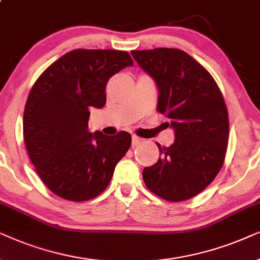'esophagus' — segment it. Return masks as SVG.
I'll use <instances>...</instances> for the list:
<instances>
[{
  "instance_id": "34e87169",
  "label": "esophagus",
  "mask_w": 260,
  "mask_h": 260,
  "mask_svg": "<svg viewBox=\"0 0 260 260\" xmlns=\"http://www.w3.org/2000/svg\"><path fill=\"white\" fill-rule=\"evenodd\" d=\"M143 138H140V137H138V136H136V134H133L132 136V144L134 145V146H136V145H139L140 143H143Z\"/></svg>"
}]
</instances>
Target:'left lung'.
<instances>
[{
    "mask_svg": "<svg viewBox=\"0 0 260 260\" xmlns=\"http://www.w3.org/2000/svg\"><path fill=\"white\" fill-rule=\"evenodd\" d=\"M138 64L154 78L157 112L170 119L175 143L160 146L158 161L143 171L148 190L170 202L192 199L222 168L230 138L228 110L213 76L178 48L132 51Z\"/></svg>",
    "mask_w": 260,
    "mask_h": 260,
    "instance_id": "left-lung-1",
    "label": "left lung"
}]
</instances>
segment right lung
<instances>
[{"instance_id":"1","label":"right lung","mask_w":260,"mask_h":260,"mask_svg":"<svg viewBox=\"0 0 260 260\" xmlns=\"http://www.w3.org/2000/svg\"><path fill=\"white\" fill-rule=\"evenodd\" d=\"M131 65L126 51L77 48L33 84L23 112V140L38 176L54 195L83 202L108 186L132 138L124 131L113 137L90 133V108L106 105L109 78Z\"/></svg>"}]
</instances>
